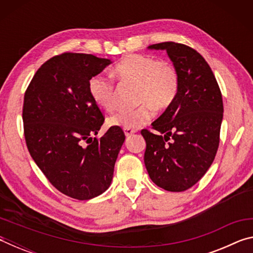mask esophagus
Listing matches in <instances>:
<instances>
[{
	"label": "esophagus",
	"mask_w": 253,
	"mask_h": 253,
	"mask_svg": "<svg viewBox=\"0 0 253 253\" xmlns=\"http://www.w3.org/2000/svg\"><path fill=\"white\" fill-rule=\"evenodd\" d=\"M124 131H125V135H126L127 137L131 136V135L134 134V132H135V130H134V129H128V128H125V129H124Z\"/></svg>",
	"instance_id": "1"
}]
</instances>
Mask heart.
Masks as SVG:
<instances>
[{
  "mask_svg": "<svg viewBox=\"0 0 253 253\" xmlns=\"http://www.w3.org/2000/svg\"><path fill=\"white\" fill-rule=\"evenodd\" d=\"M122 83L138 85L134 109H119L108 119L109 125L125 129H137L151 121L156 110H165L173 105L179 90L177 68L169 60H160L147 54H127L114 68ZM89 93L96 104L106 110L117 106V91L114 81L102 75L89 80Z\"/></svg>",
  "mask_w": 253,
  "mask_h": 253,
  "instance_id": "heart-1",
  "label": "heart"
}]
</instances>
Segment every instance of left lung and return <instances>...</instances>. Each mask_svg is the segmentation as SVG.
<instances>
[{
  "label": "left lung",
  "mask_w": 253,
  "mask_h": 253,
  "mask_svg": "<svg viewBox=\"0 0 253 253\" xmlns=\"http://www.w3.org/2000/svg\"><path fill=\"white\" fill-rule=\"evenodd\" d=\"M165 50L179 74V90L173 105L152 128L144 163L149 177L169 192H183L198 183L216 155L223 118V101L213 71L198 51L176 42L152 44Z\"/></svg>",
  "instance_id": "obj_1"
}]
</instances>
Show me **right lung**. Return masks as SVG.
I'll return each mask as SVG.
<instances>
[{"label":"right lung","instance_id":"right-lung-1","mask_svg":"<svg viewBox=\"0 0 253 253\" xmlns=\"http://www.w3.org/2000/svg\"><path fill=\"white\" fill-rule=\"evenodd\" d=\"M110 60L65 52L42 65L24 93L23 129L29 153L48 181L67 196L90 200L109 187L125 140L121 127L92 138L105 122L88 84Z\"/></svg>","mask_w":253,"mask_h":253}]
</instances>
